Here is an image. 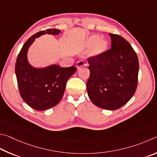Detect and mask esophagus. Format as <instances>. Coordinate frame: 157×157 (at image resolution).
Returning <instances> with one entry per match:
<instances>
[{"mask_svg": "<svg viewBox=\"0 0 157 157\" xmlns=\"http://www.w3.org/2000/svg\"><path fill=\"white\" fill-rule=\"evenodd\" d=\"M85 65H86V63H85V62L83 61V60H79V61H78L76 63V67L78 70L81 69V67H83Z\"/></svg>", "mask_w": 157, "mask_h": 157, "instance_id": "obj_1", "label": "esophagus"}]
</instances>
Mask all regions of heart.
I'll use <instances>...</instances> for the list:
<instances>
[{"instance_id": "heart-1", "label": "heart", "mask_w": 157, "mask_h": 157, "mask_svg": "<svg viewBox=\"0 0 157 157\" xmlns=\"http://www.w3.org/2000/svg\"><path fill=\"white\" fill-rule=\"evenodd\" d=\"M81 48L84 50L90 49L88 52L90 59H98L108 51L109 41L106 38H101L99 35H90L85 39Z\"/></svg>"}]
</instances>
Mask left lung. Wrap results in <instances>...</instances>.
I'll use <instances>...</instances> for the list:
<instances>
[{"mask_svg":"<svg viewBox=\"0 0 157 157\" xmlns=\"http://www.w3.org/2000/svg\"><path fill=\"white\" fill-rule=\"evenodd\" d=\"M109 36L112 48L98 59H88L87 91L95 105L115 110L135 93L139 65L136 54L124 38L110 33Z\"/></svg>","mask_w":157,"mask_h":157,"instance_id":"1","label":"left lung"}]
</instances>
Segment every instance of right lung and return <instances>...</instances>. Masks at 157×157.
<instances>
[{
	"label": "right lung",
	"instance_id": "add662e5",
	"mask_svg": "<svg viewBox=\"0 0 157 157\" xmlns=\"http://www.w3.org/2000/svg\"><path fill=\"white\" fill-rule=\"evenodd\" d=\"M60 33L59 29H49L34 34L24 44L16 59L15 72L20 94L25 102L36 110H47L56 106L64 94L68 78L76 72L74 66L60 67L52 64L36 67L27 59L29 48L36 38L46 34L59 35Z\"/></svg>",
	"mask_w": 157,
	"mask_h": 157
}]
</instances>
